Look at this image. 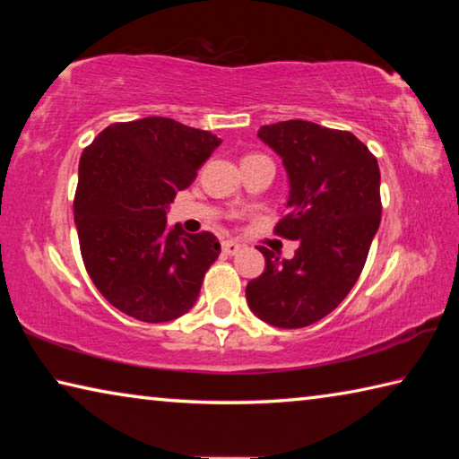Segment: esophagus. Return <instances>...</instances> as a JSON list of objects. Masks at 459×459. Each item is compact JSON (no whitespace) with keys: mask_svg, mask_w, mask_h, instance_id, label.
I'll use <instances>...</instances> for the list:
<instances>
[{"mask_svg":"<svg viewBox=\"0 0 459 459\" xmlns=\"http://www.w3.org/2000/svg\"><path fill=\"white\" fill-rule=\"evenodd\" d=\"M222 251L227 253V255H237L240 251V245L237 243V240H224Z\"/></svg>","mask_w":459,"mask_h":459,"instance_id":"34e87169","label":"esophagus"}]
</instances>
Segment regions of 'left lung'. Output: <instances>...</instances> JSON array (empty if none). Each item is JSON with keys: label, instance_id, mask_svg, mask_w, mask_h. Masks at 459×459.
<instances>
[{"label": "left lung", "instance_id": "1", "mask_svg": "<svg viewBox=\"0 0 459 459\" xmlns=\"http://www.w3.org/2000/svg\"><path fill=\"white\" fill-rule=\"evenodd\" d=\"M259 137L290 174L287 212L273 232L299 240L293 259L259 247L265 271L247 285L253 314L277 328H306L346 298L367 263L380 212V172L351 131L312 121L263 126Z\"/></svg>", "mask_w": 459, "mask_h": 459}]
</instances>
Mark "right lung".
Returning <instances> with one entry per match:
<instances>
[{"mask_svg":"<svg viewBox=\"0 0 459 459\" xmlns=\"http://www.w3.org/2000/svg\"><path fill=\"white\" fill-rule=\"evenodd\" d=\"M219 145L211 131L145 117L113 123L82 150L74 192L82 263L119 312L160 324L196 304L221 243L208 230L169 227L166 208Z\"/></svg>","mask_w":459,"mask_h":459,"instance_id":"obj_1","label":"right lung"}]
</instances>
